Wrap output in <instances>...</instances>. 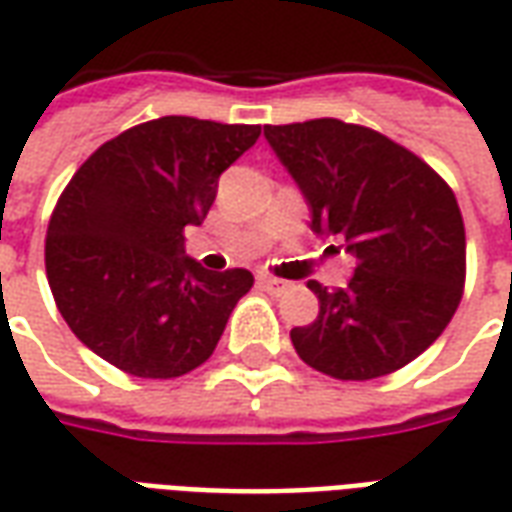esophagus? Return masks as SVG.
Returning <instances> with one entry per match:
<instances>
[{
	"label": "esophagus",
	"mask_w": 512,
	"mask_h": 512,
	"mask_svg": "<svg viewBox=\"0 0 512 512\" xmlns=\"http://www.w3.org/2000/svg\"><path fill=\"white\" fill-rule=\"evenodd\" d=\"M257 282H260V288L271 290V293H279V290L288 288V282H285V279L271 277V274H260V277H257Z\"/></svg>",
	"instance_id": "obj_1"
}]
</instances>
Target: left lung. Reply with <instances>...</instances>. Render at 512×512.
<instances>
[{"label": "left lung", "mask_w": 512, "mask_h": 512, "mask_svg": "<svg viewBox=\"0 0 512 512\" xmlns=\"http://www.w3.org/2000/svg\"><path fill=\"white\" fill-rule=\"evenodd\" d=\"M263 134L310 205L312 230L356 257L348 288L307 282L321 312L290 332L296 354L340 381L406 367L461 304L466 233L452 189L373 128L321 117Z\"/></svg>", "instance_id": "obj_1"}]
</instances>
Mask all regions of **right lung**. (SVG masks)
Instances as JSON below:
<instances>
[{"label": "right lung", "instance_id": "add662e5", "mask_svg": "<svg viewBox=\"0 0 512 512\" xmlns=\"http://www.w3.org/2000/svg\"><path fill=\"white\" fill-rule=\"evenodd\" d=\"M260 126L158 117L123 131L76 169L51 213L46 277L71 332L136 378L200 367L255 277L186 257L219 175L255 145Z\"/></svg>", "mask_w": 512, "mask_h": 512}]
</instances>
